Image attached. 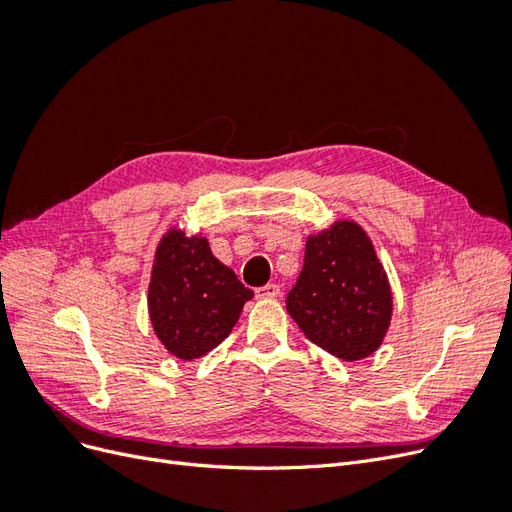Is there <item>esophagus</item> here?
Segmentation results:
<instances>
[{
    "label": "esophagus",
    "instance_id": "obj_1",
    "mask_svg": "<svg viewBox=\"0 0 512 512\" xmlns=\"http://www.w3.org/2000/svg\"><path fill=\"white\" fill-rule=\"evenodd\" d=\"M280 294H282V288L277 284H267V286L256 288V297H260V299H275V297H280Z\"/></svg>",
    "mask_w": 512,
    "mask_h": 512
}]
</instances>
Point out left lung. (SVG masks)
<instances>
[{
  "label": "left lung",
  "mask_w": 512,
  "mask_h": 512,
  "mask_svg": "<svg viewBox=\"0 0 512 512\" xmlns=\"http://www.w3.org/2000/svg\"><path fill=\"white\" fill-rule=\"evenodd\" d=\"M286 309L307 339L337 359L359 361L378 350L391 322L393 297L359 224L335 222L307 239Z\"/></svg>",
  "instance_id": "1"
}]
</instances>
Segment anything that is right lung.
Wrapping results in <instances>:
<instances>
[{
	"label": "right lung",
	"instance_id": "right-lung-1",
	"mask_svg": "<svg viewBox=\"0 0 512 512\" xmlns=\"http://www.w3.org/2000/svg\"><path fill=\"white\" fill-rule=\"evenodd\" d=\"M252 297L235 271L211 254L207 239L181 230L162 237L149 282V316L168 352L183 361L207 354L230 335Z\"/></svg>",
	"mask_w": 512,
	"mask_h": 512
}]
</instances>
